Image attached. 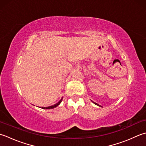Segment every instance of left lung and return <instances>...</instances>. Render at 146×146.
<instances>
[{
	"mask_svg": "<svg viewBox=\"0 0 146 146\" xmlns=\"http://www.w3.org/2000/svg\"><path fill=\"white\" fill-rule=\"evenodd\" d=\"M94 104H95V105H98V106H100V105H98V104H97V103H94Z\"/></svg>",
	"mask_w": 146,
	"mask_h": 146,
	"instance_id": "left-lung-1",
	"label": "left lung"
}]
</instances>
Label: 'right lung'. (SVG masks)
<instances>
[{
  "label": "right lung",
  "instance_id": "right-lung-1",
  "mask_svg": "<svg viewBox=\"0 0 146 146\" xmlns=\"http://www.w3.org/2000/svg\"><path fill=\"white\" fill-rule=\"evenodd\" d=\"M62 98L60 100V102H58L57 103L55 104V105L48 106V107H41V108H43V109H52V108H55V107H56V106L60 105V103L62 102Z\"/></svg>",
  "mask_w": 146,
  "mask_h": 146
}]
</instances>
